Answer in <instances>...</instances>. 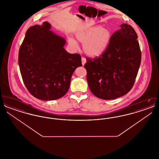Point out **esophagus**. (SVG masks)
<instances>
[{"label":"esophagus","mask_w":159,"mask_h":159,"mask_svg":"<svg viewBox=\"0 0 159 159\" xmlns=\"http://www.w3.org/2000/svg\"><path fill=\"white\" fill-rule=\"evenodd\" d=\"M86 62V60L84 57H82V65L84 66Z\"/></svg>","instance_id":"34e87169"}]
</instances>
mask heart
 <instances>
[{
	"instance_id": "b5f03b06",
	"label": "heart",
	"mask_w": 159,
	"mask_h": 159,
	"mask_svg": "<svg viewBox=\"0 0 159 159\" xmlns=\"http://www.w3.org/2000/svg\"><path fill=\"white\" fill-rule=\"evenodd\" d=\"M77 40L83 43L84 52L91 57H97L104 52L111 39V32L100 25L91 27L76 34ZM70 45L77 48V43L73 38L68 40Z\"/></svg>"
}]
</instances>
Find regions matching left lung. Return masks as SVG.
I'll list each match as a JSON object with an SVG mask.
<instances>
[{
  "mask_svg": "<svg viewBox=\"0 0 159 159\" xmlns=\"http://www.w3.org/2000/svg\"><path fill=\"white\" fill-rule=\"evenodd\" d=\"M120 27L106 51L95 59L87 58L84 66L89 88L99 98L113 99L128 93L140 67L141 52L135 31L127 24Z\"/></svg>",
  "mask_w": 159,
  "mask_h": 159,
  "instance_id": "obj_1",
  "label": "left lung"
}]
</instances>
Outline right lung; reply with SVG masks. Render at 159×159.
Returning a JSON list of instances; mask_svg holds the SVG:
<instances>
[{
    "instance_id": "1",
    "label": "right lung",
    "mask_w": 159,
    "mask_h": 159,
    "mask_svg": "<svg viewBox=\"0 0 159 159\" xmlns=\"http://www.w3.org/2000/svg\"><path fill=\"white\" fill-rule=\"evenodd\" d=\"M51 28L47 21L30 27L18 54L25 86L33 97L45 101L62 97L68 92L75 70L82 66L80 55L67 52L65 39Z\"/></svg>"
}]
</instances>
